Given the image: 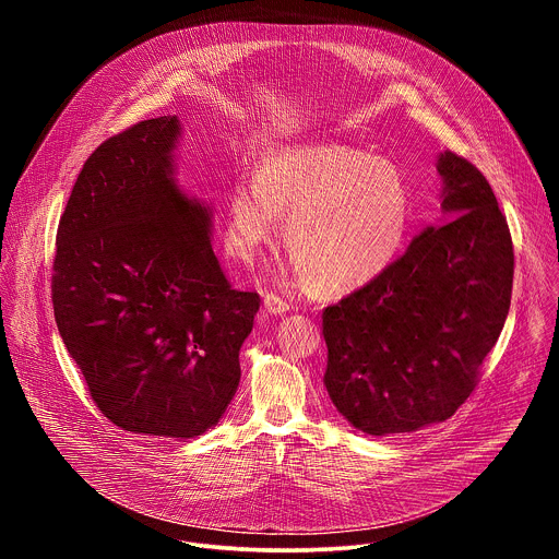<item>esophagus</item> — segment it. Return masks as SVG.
I'll return each instance as SVG.
<instances>
[{"mask_svg": "<svg viewBox=\"0 0 559 559\" xmlns=\"http://www.w3.org/2000/svg\"><path fill=\"white\" fill-rule=\"evenodd\" d=\"M263 307H265V311L272 313V316H283L285 311H289V305H287L283 298H278L276 294H267V296L263 298Z\"/></svg>", "mask_w": 559, "mask_h": 559, "instance_id": "esophagus-1", "label": "esophagus"}]
</instances>
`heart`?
<instances>
[{"mask_svg":"<svg viewBox=\"0 0 559 559\" xmlns=\"http://www.w3.org/2000/svg\"><path fill=\"white\" fill-rule=\"evenodd\" d=\"M289 276L318 296H343L378 278L401 254L412 221V190L389 158L338 145L270 152L254 179L225 194L223 248L252 263L281 238Z\"/></svg>","mask_w":559,"mask_h":559,"instance_id":"heart-1","label":"heart"}]
</instances>
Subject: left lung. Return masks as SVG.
I'll list each match as a JSON object with an SVG mask.
<instances>
[{
	"label": "left lung",
	"instance_id": "8db88e82",
	"mask_svg": "<svg viewBox=\"0 0 559 559\" xmlns=\"http://www.w3.org/2000/svg\"><path fill=\"white\" fill-rule=\"evenodd\" d=\"M436 168L451 221L425 227L378 278L323 311L328 393L369 436L451 418L511 307L513 243L489 181L449 150Z\"/></svg>",
	"mask_w": 559,
	"mask_h": 559
}]
</instances>
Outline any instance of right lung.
Wrapping results in <instances>:
<instances>
[{"mask_svg": "<svg viewBox=\"0 0 559 559\" xmlns=\"http://www.w3.org/2000/svg\"><path fill=\"white\" fill-rule=\"evenodd\" d=\"M179 117L147 119L84 164L57 229V330L99 412L123 431L188 440L241 380L257 292L231 289L210 203L177 183Z\"/></svg>", "mask_w": 559, "mask_h": 559, "instance_id": "1", "label": "right lung"}]
</instances>
